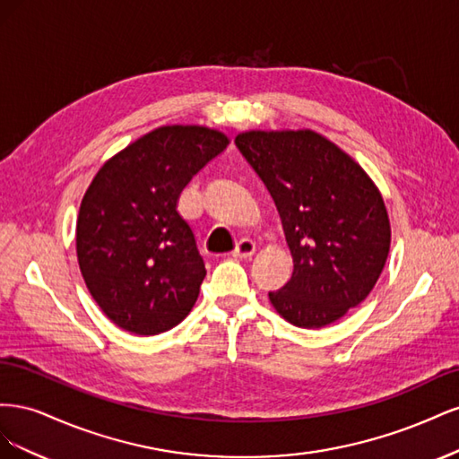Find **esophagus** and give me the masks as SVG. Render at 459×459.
Listing matches in <instances>:
<instances>
[{"label":"esophagus","instance_id":"obj_1","mask_svg":"<svg viewBox=\"0 0 459 459\" xmlns=\"http://www.w3.org/2000/svg\"><path fill=\"white\" fill-rule=\"evenodd\" d=\"M255 251H256L255 241H251V239H241L238 245H235V248H233V256H235V258H248V256L255 255Z\"/></svg>","mask_w":459,"mask_h":459}]
</instances>
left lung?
I'll use <instances>...</instances> for the list:
<instances>
[{
	"label": "left lung",
	"mask_w": 459,
	"mask_h": 459,
	"mask_svg": "<svg viewBox=\"0 0 459 459\" xmlns=\"http://www.w3.org/2000/svg\"><path fill=\"white\" fill-rule=\"evenodd\" d=\"M235 145L268 187L293 256V275L270 293L297 327L317 329L358 307L391 247L379 189L362 166L312 130L243 132Z\"/></svg>",
	"instance_id": "8db88e82"
}]
</instances>
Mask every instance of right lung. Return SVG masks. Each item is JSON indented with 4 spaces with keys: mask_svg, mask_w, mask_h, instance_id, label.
Segmentation results:
<instances>
[{
    "mask_svg": "<svg viewBox=\"0 0 459 459\" xmlns=\"http://www.w3.org/2000/svg\"><path fill=\"white\" fill-rule=\"evenodd\" d=\"M230 145L204 126H160L108 159L80 204L76 255L110 322L159 335L191 312L206 275L179 193Z\"/></svg>",
    "mask_w": 459,
    "mask_h": 459,
    "instance_id": "obj_1",
    "label": "right lung"
}]
</instances>
